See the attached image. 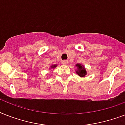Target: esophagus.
<instances>
[{"mask_svg": "<svg viewBox=\"0 0 125 125\" xmlns=\"http://www.w3.org/2000/svg\"><path fill=\"white\" fill-rule=\"evenodd\" d=\"M68 63H69V61L68 60H63L62 61V63L63 65L68 64Z\"/></svg>", "mask_w": 125, "mask_h": 125, "instance_id": "1", "label": "esophagus"}]
</instances>
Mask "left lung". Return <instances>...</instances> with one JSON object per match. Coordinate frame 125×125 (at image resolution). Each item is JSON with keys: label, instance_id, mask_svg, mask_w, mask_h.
Instances as JSON below:
<instances>
[{"label": "left lung", "instance_id": "1", "mask_svg": "<svg viewBox=\"0 0 125 125\" xmlns=\"http://www.w3.org/2000/svg\"><path fill=\"white\" fill-rule=\"evenodd\" d=\"M76 67H78V71H76V73L78 74V75L80 76V77H83V76H85L86 74V71H85V68L83 67L82 65H81L80 64H76Z\"/></svg>", "mask_w": 125, "mask_h": 125}]
</instances>
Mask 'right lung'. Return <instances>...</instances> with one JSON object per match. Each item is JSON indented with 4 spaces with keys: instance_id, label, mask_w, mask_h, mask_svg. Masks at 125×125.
<instances>
[{
    "instance_id": "obj_1",
    "label": "right lung",
    "mask_w": 125,
    "mask_h": 125,
    "mask_svg": "<svg viewBox=\"0 0 125 125\" xmlns=\"http://www.w3.org/2000/svg\"><path fill=\"white\" fill-rule=\"evenodd\" d=\"M56 67V65H53V66H52L51 67H52V68H54Z\"/></svg>"
}]
</instances>
